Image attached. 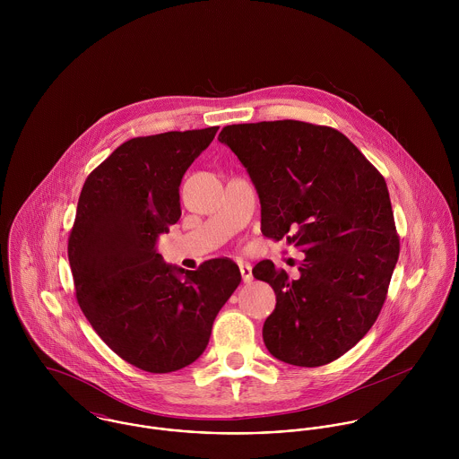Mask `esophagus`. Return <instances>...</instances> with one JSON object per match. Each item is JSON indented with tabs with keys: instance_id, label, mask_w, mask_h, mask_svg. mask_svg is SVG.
I'll list each match as a JSON object with an SVG mask.
<instances>
[{
	"instance_id": "1",
	"label": "esophagus",
	"mask_w": 459,
	"mask_h": 459,
	"mask_svg": "<svg viewBox=\"0 0 459 459\" xmlns=\"http://www.w3.org/2000/svg\"><path fill=\"white\" fill-rule=\"evenodd\" d=\"M240 273H242V281L244 282H251L253 281V266L249 263H240Z\"/></svg>"
}]
</instances>
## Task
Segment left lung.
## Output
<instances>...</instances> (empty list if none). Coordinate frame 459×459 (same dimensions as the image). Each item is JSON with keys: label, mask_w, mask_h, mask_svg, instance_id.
<instances>
[{"label": "left lung", "mask_w": 459, "mask_h": 459, "mask_svg": "<svg viewBox=\"0 0 459 459\" xmlns=\"http://www.w3.org/2000/svg\"><path fill=\"white\" fill-rule=\"evenodd\" d=\"M219 141L247 169L262 233L306 258L290 279L270 260L253 275L275 291L263 325L279 360L318 368L344 355L377 322L399 256L387 184L339 131L297 120L228 126Z\"/></svg>", "instance_id": "obj_1"}]
</instances>
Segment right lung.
Listing matches in <instances>:
<instances>
[{
  "label": "right lung",
  "mask_w": 459,
  "mask_h": 459,
  "mask_svg": "<svg viewBox=\"0 0 459 459\" xmlns=\"http://www.w3.org/2000/svg\"><path fill=\"white\" fill-rule=\"evenodd\" d=\"M217 131L129 139L88 175L77 201L68 262L79 307L118 357L148 373L193 364L242 281L228 258L184 270L155 249L182 215L186 171Z\"/></svg>",
  "instance_id": "obj_1"
}]
</instances>
